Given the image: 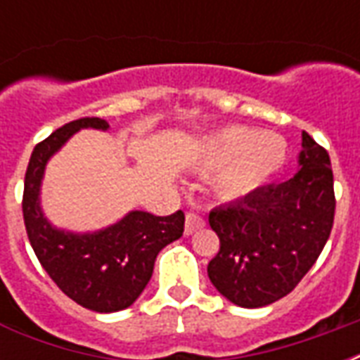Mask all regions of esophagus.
Here are the masks:
<instances>
[{
	"label": "esophagus",
	"instance_id": "esophagus-1",
	"mask_svg": "<svg viewBox=\"0 0 360 360\" xmlns=\"http://www.w3.org/2000/svg\"><path fill=\"white\" fill-rule=\"evenodd\" d=\"M200 227H204V219L200 216L193 214V212H188L187 218H185V235H193Z\"/></svg>",
	"mask_w": 360,
	"mask_h": 360
}]
</instances>
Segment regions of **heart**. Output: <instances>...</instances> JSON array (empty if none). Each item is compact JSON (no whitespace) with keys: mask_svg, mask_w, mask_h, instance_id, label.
Masks as SVG:
<instances>
[{"mask_svg":"<svg viewBox=\"0 0 360 360\" xmlns=\"http://www.w3.org/2000/svg\"><path fill=\"white\" fill-rule=\"evenodd\" d=\"M285 162V142L249 127H227L202 146V165L219 169L218 187L229 196L249 195Z\"/></svg>","mask_w":360,"mask_h":360,"instance_id":"obj_1","label":"heart"}]
</instances>
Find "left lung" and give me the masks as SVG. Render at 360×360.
<instances>
[{
  "label": "left lung",
  "mask_w": 360,
  "mask_h": 360,
  "mask_svg": "<svg viewBox=\"0 0 360 360\" xmlns=\"http://www.w3.org/2000/svg\"><path fill=\"white\" fill-rule=\"evenodd\" d=\"M301 146V169L291 179L257 188L208 216L219 237L208 278L237 307L258 309L291 293L330 237L335 214L330 156L304 131Z\"/></svg>",
  "instance_id": "obj_1"
}]
</instances>
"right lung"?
Returning a JSON list of instances; mask_svg holds the SVG:
<instances>
[{
	"label": "right lung",
	"instance_id": "right-lung-1",
	"mask_svg": "<svg viewBox=\"0 0 360 360\" xmlns=\"http://www.w3.org/2000/svg\"><path fill=\"white\" fill-rule=\"evenodd\" d=\"M86 127L105 131L110 125L100 117L77 119L36 144L25 175L22 218L34 255L67 297L94 312H117L144 291L158 252L183 235L185 214L177 210L162 218L134 210L94 233H71L51 226L40 208L44 169L71 134Z\"/></svg>",
	"mask_w": 360,
	"mask_h": 360
}]
</instances>
